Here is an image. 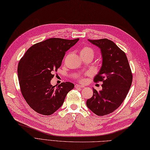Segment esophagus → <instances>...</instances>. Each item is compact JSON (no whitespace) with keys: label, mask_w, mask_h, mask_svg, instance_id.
<instances>
[{"label":"esophagus","mask_w":150,"mask_h":150,"mask_svg":"<svg viewBox=\"0 0 150 150\" xmlns=\"http://www.w3.org/2000/svg\"><path fill=\"white\" fill-rule=\"evenodd\" d=\"M75 88H84V86H81L79 84H76L75 85Z\"/></svg>","instance_id":"obj_1"}]
</instances>
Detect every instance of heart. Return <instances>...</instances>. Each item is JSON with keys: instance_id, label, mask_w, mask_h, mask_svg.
Instances as JSON below:
<instances>
[{"instance_id": "1", "label": "heart", "mask_w": 150, "mask_h": 150, "mask_svg": "<svg viewBox=\"0 0 150 150\" xmlns=\"http://www.w3.org/2000/svg\"><path fill=\"white\" fill-rule=\"evenodd\" d=\"M80 54L81 56H84L87 55H92L94 56V50L90 47L88 46H85L83 47L80 51ZM81 81H84L83 79H81Z\"/></svg>"}]
</instances>
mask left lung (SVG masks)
I'll return each instance as SVG.
<instances>
[{"mask_svg":"<svg viewBox=\"0 0 150 150\" xmlns=\"http://www.w3.org/2000/svg\"><path fill=\"white\" fill-rule=\"evenodd\" d=\"M88 41L101 50L102 65L94 81L103 82L102 90L93 89V95L86 101L89 110L98 116L115 111L126 98L132 83L133 76L125 53L107 39Z\"/></svg>","mask_w":150,"mask_h":150,"instance_id":"1","label":"left lung"}]
</instances>
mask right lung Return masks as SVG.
Here are the masks:
<instances>
[{
	"instance_id": "right-lung-1",
	"label": "right lung",
	"mask_w": 150,
	"mask_h": 150,
	"mask_svg": "<svg viewBox=\"0 0 150 150\" xmlns=\"http://www.w3.org/2000/svg\"><path fill=\"white\" fill-rule=\"evenodd\" d=\"M79 39L51 38L33 45L19 62L18 78L22 96L39 114L51 115L62 105L68 92L74 87L70 82L56 88L51 84L53 72L61 66L66 52Z\"/></svg>"
}]
</instances>
